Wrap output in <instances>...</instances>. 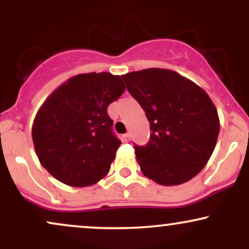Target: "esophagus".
Listing matches in <instances>:
<instances>
[{
	"instance_id": "esophagus-1",
	"label": "esophagus",
	"mask_w": 249,
	"mask_h": 249,
	"mask_svg": "<svg viewBox=\"0 0 249 249\" xmlns=\"http://www.w3.org/2000/svg\"><path fill=\"white\" fill-rule=\"evenodd\" d=\"M130 138H131V137H130V134H128V133H126V134H123V141H124V142H128V141H130Z\"/></svg>"
}]
</instances>
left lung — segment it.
I'll list each match as a JSON object with an SVG mask.
<instances>
[{
	"label": "left lung",
	"mask_w": 249,
	"mask_h": 249,
	"mask_svg": "<svg viewBox=\"0 0 249 249\" xmlns=\"http://www.w3.org/2000/svg\"><path fill=\"white\" fill-rule=\"evenodd\" d=\"M122 77L150 122V142L134 146L142 174L164 186L194 178L212 156L220 130L210 96L172 70L151 68Z\"/></svg>",
	"instance_id": "left-lung-1"
}]
</instances>
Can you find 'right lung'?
Listing matches in <instances>:
<instances>
[{
  "label": "right lung",
  "mask_w": 249,
  "mask_h": 249,
  "mask_svg": "<svg viewBox=\"0 0 249 249\" xmlns=\"http://www.w3.org/2000/svg\"><path fill=\"white\" fill-rule=\"evenodd\" d=\"M124 91L121 76L90 72L71 77L45 99L31 134L51 176L72 187L91 186L107 176L122 144L107 107Z\"/></svg>",
  "instance_id": "1"
}]
</instances>
